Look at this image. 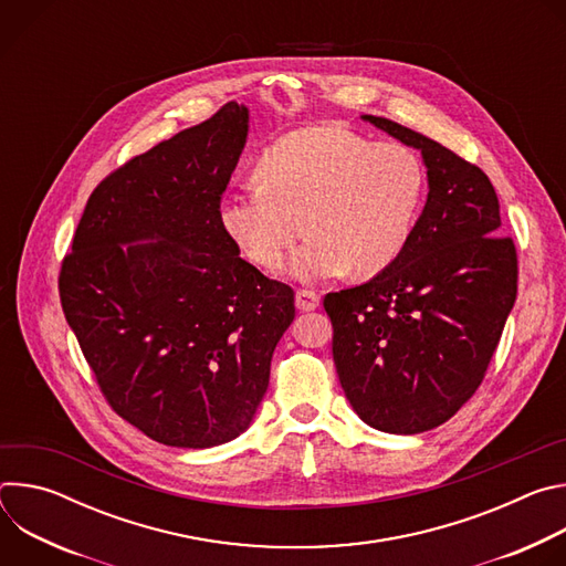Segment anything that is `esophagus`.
I'll return each instance as SVG.
<instances>
[{
	"mask_svg": "<svg viewBox=\"0 0 566 566\" xmlns=\"http://www.w3.org/2000/svg\"><path fill=\"white\" fill-rule=\"evenodd\" d=\"M295 306L300 311H313L319 306V295L315 291H308V289H297L295 291Z\"/></svg>",
	"mask_w": 566,
	"mask_h": 566,
	"instance_id": "34e87169",
	"label": "esophagus"
}]
</instances>
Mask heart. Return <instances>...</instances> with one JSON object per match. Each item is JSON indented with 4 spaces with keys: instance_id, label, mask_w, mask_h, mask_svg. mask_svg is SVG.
<instances>
[{
    "instance_id": "heart-1",
    "label": "heart",
    "mask_w": 566,
    "mask_h": 566,
    "mask_svg": "<svg viewBox=\"0 0 566 566\" xmlns=\"http://www.w3.org/2000/svg\"><path fill=\"white\" fill-rule=\"evenodd\" d=\"M260 186L223 195L219 221L253 264L289 262L293 277H374L408 249L423 206L426 170L406 145L313 125L277 138L258 160Z\"/></svg>"
}]
</instances>
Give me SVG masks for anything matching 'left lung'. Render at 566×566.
<instances>
[{
    "label": "left lung",
    "mask_w": 566,
    "mask_h": 566,
    "mask_svg": "<svg viewBox=\"0 0 566 566\" xmlns=\"http://www.w3.org/2000/svg\"><path fill=\"white\" fill-rule=\"evenodd\" d=\"M360 118L421 151L428 201L387 271L325 295L334 363L367 426L419 434L454 417L481 385L517 297V253L476 166L394 120Z\"/></svg>",
    "instance_id": "obj_1"
}]
</instances>
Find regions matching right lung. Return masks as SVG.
Segmentation results:
<instances>
[{
  "instance_id": "obj_1",
  "label": "right lung",
  "mask_w": 566,
  "mask_h": 566,
  "mask_svg": "<svg viewBox=\"0 0 566 566\" xmlns=\"http://www.w3.org/2000/svg\"><path fill=\"white\" fill-rule=\"evenodd\" d=\"M247 138L249 107L228 103L132 158L92 192L62 262V311L105 398L164 446L244 432L295 317L293 289L219 221Z\"/></svg>"
}]
</instances>
